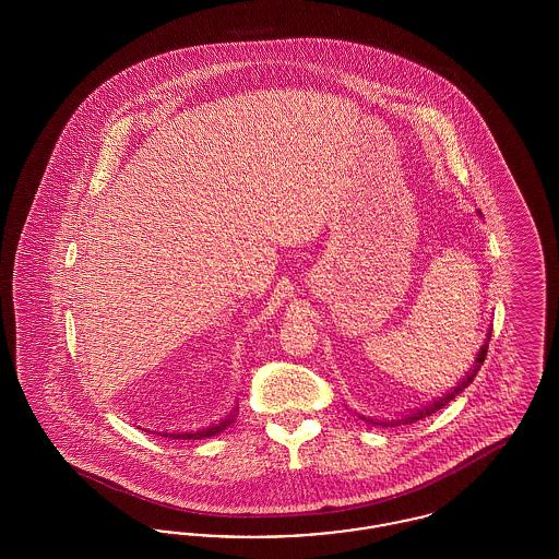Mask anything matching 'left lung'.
Here are the masks:
<instances>
[{"mask_svg": "<svg viewBox=\"0 0 559 559\" xmlns=\"http://www.w3.org/2000/svg\"><path fill=\"white\" fill-rule=\"evenodd\" d=\"M486 342H490V337L486 340ZM486 352H488V344H484L481 346V349H479L478 358H476V365H474V369L472 371L467 372V377L454 388V390H451L449 394H444L442 399L436 400V402H431L429 406H426V408H421V411H417V413H411V415H406V417H402V419H396V421H372L371 424H374V426H383V427H394L400 426V424H415V421H419V419H424V417H429L431 413H436V411H440L442 406H447L449 402H451L456 394H461L474 379H476V374H478L479 367L484 365V358H486Z\"/></svg>", "mask_w": 559, "mask_h": 559, "instance_id": "left-lung-1", "label": "left lung"}]
</instances>
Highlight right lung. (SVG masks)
Returning a JSON list of instances; mask_svg holds the SVG:
<instances>
[{"label":"right lung","mask_w":559,"mask_h":559,"mask_svg":"<svg viewBox=\"0 0 559 559\" xmlns=\"http://www.w3.org/2000/svg\"><path fill=\"white\" fill-rule=\"evenodd\" d=\"M233 424V419H226V421H222V424H217V426L205 427V429H199V431H178V433H160V436H169V438H174V440H201V438H210V436H215V433H219L222 429H226V427Z\"/></svg>","instance_id":"1"}]
</instances>
